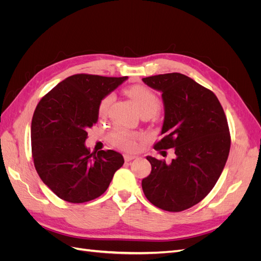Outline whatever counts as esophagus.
Segmentation results:
<instances>
[{"mask_svg": "<svg viewBox=\"0 0 261 261\" xmlns=\"http://www.w3.org/2000/svg\"><path fill=\"white\" fill-rule=\"evenodd\" d=\"M135 158H136V155H133V154H128V153L124 154V159H125V161H127V162L134 160V159H135Z\"/></svg>", "mask_w": 261, "mask_h": 261, "instance_id": "1", "label": "esophagus"}]
</instances>
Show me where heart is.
I'll use <instances>...</instances> for the list:
<instances>
[{"label":"heart","mask_w":261,"mask_h":261,"mask_svg":"<svg viewBox=\"0 0 261 261\" xmlns=\"http://www.w3.org/2000/svg\"><path fill=\"white\" fill-rule=\"evenodd\" d=\"M127 94L133 100L134 105H135L138 112L145 113L150 112L152 114H155L158 110L160 108V101L158 99L155 94L149 90L148 88L144 86H133L127 90ZM114 101V94L109 93L107 96L101 100L99 105V115L100 116H106L109 112L110 107L113 103ZM136 135L128 130L124 128H117L111 134V140L112 143L123 149L133 150L136 147Z\"/></svg>","instance_id":"b5f03b06"}]
</instances>
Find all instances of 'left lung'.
<instances>
[{
	"label": "left lung",
	"mask_w": 261,
	"mask_h": 261,
	"mask_svg": "<svg viewBox=\"0 0 261 261\" xmlns=\"http://www.w3.org/2000/svg\"><path fill=\"white\" fill-rule=\"evenodd\" d=\"M162 93L164 121L155 150L174 148L175 158L147 156L151 172L141 181L147 199L165 211L178 212L201 201L222 173L230 152L227 121L216 94L179 73L143 78Z\"/></svg>",
	"instance_id": "1"
}]
</instances>
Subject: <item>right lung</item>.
<instances>
[{"instance_id": "1", "label": "right lung", "mask_w": 261, "mask_h": 261, "mask_svg": "<svg viewBox=\"0 0 261 261\" xmlns=\"http://www.w3.org/2000/svg\"><path fill=\"white\" fill-rule=\"evenodd\" d=\"M128 77L77 74L39 102L31 121V151L43 183L61 199L82 203L103 194L124 158L114 150L90 152L87 128L98 122L99 105Z\"/></svg>"}]
</instances>
